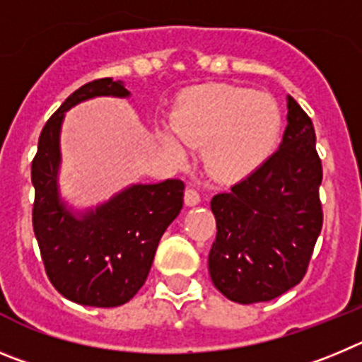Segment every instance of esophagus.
Segmentation results:
<instances>
[{
    "instance_id": "esophagus-1",
    "label": "esophagus",
    "mask_w": 362,
    "mask_h": 362,
    "mask_svg": "<svg viewBox=\"0 0 362 362\" xmlns=\"http://www.w3.org/2000/svg\"><path fill=\"white\" fill-rule=\"evenodd\" d=\"M185 204L187 205H198L202 202L200 193H198V189L194 187H187L185 189V197H184Z\"/></svg>"
}]
</instances>
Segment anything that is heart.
<instances>
[{
  "instance_id": "1",
  "label": "heart",
  "mask_w": 362,
  "mask_h": 362,
  "mask_svg": "<svg viewBox=\"0 0 362 362\" xmlns=\"http://www.w3.org/2000/svg\"><path fill=\"white\" fill-rule=\"evenodd\" d=\"M281 126L278 103L269 93L216 84L185 99L171 119L180 141L207 146L205 160L216 177L247 173L269 155ZM162 144L177 158L184 149L173 133H162Z\"/></svg>"
}]
</instances>
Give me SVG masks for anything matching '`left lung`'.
<instances>
[{"label": "left lung", "mask_w": 362, "mask_h": 362, "mask_svg": "<svg viewBox=\"0 0 362 362\" xmlns=\"http://www.w3.org/2000/svg\"><path fill=\"white\" fill-rule=\"evenodd\" d=\"M283 142L249 177L214 194L209 274L227 299L270 301L307 274L323 227L321 158L310 117L288 95Z\"/></svg>", "instance_id": "obj_1"}]
</instances>
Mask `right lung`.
<instances>
[{
	"mask_svg": "<svg viewBox=\"0 0 362 362\" xmlns=\"http://www.w3.org/2000/svg\"><path fill=\"white\" fill-rule=\"evenodd\" d=\"M100 95L128 97L129 92L122 81L95 79L47 120L32 160V226L55 291L79 305L110 308L128 303L146 283L162 234L182 209L184 182L132 185L79 218L61 204L57 169L64 112Z\"/></svg>",
	"mask_w": 362,
	"mask_h": 362,
	"instance_id": "add662e5",
	"label": "right lung"
}]
</instances>
